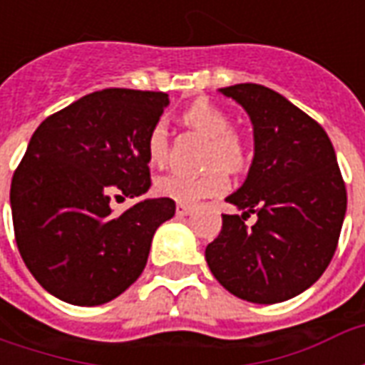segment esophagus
I'll return each instance as SVG.
<instances>
[{"label":"esophagus","instance_id":"esophagus-1","mask_svg":"<svg viewBox=\"0 0 365 365\" xmlns=\"http://www.w3.org/2000/svg\"><path fill=\"white\" fill-rule=\"evenodd\" d=\"M191 211H193V207L183 205V203H178V207H175V213H178V217H187Z\"/></svg>","mask_w":365,"mask_h":365}]
</instances>
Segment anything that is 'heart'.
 Listing matches in <instances>:
<instances>
[{"label": "heart", "instance_id": "b5f03b06", "mask_svg": "<svg viewBox=\"0 0 365 365\" xmlns=\"http://www.w3.org/2000/svg\"><path fill=\"white\" fill-rule=\"evenodd\" d=\"M183 120L211 138V146L207 150V164L213 168L201 174L164 175L156 182L154 190L160 197H168L183 205H195L201 199L213 197L227 190L229 178L222 168L238 170L245 164L246 156L240 140L232 135L235 127L230 117L211 101L199 99L191 103L183 111ZM146 158L154 168L166 164L168 138L162 125L152 127L146 136Z\"/></svg>", "mask_w": 365, "mask_h": 365}]
</instances>
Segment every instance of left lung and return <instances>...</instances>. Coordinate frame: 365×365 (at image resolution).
I'll return each mask as SVG.
<instances>
[{
	"mask_svg": "<svg viewBox=\"0 0 365 365\" xmlns=\"http://www.w3.org/2000/svg\"><path fill=\"white\" fill-rule=\"evenodd\" d=\"M248 113L254 158L245 183L227 201L207 266L232 295L272 305L309 289L329 268L346 215V187L324 128L258 83L219 90ZM256 212L252 230L244 221Z\"/></svg>",
	"mask_w": 365,
	"mask_h": 365,
	"instance_id": "1",
	"label": "left lung"
}]
</instances>
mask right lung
<instances>
[{
  "label": "right lung",
  "instance_id": "add662e5",
  "mask_svg": "<svg viewBox=\"0 0 365 365\" xmlns=\"http://www.w3.org/2000/svg\"><path fill=\"white\" fill-rule=\"evenodd\" d=\"M170 99L103 90L44 119L11 180L15 240L29 272L70 305H103L143 274L152 237L175 203L146 197L115 213L111 197L150 190L146 136Z\"/></svg>",
  "mask_w": 365,
  "mask_h": 365
}]
</instances>
